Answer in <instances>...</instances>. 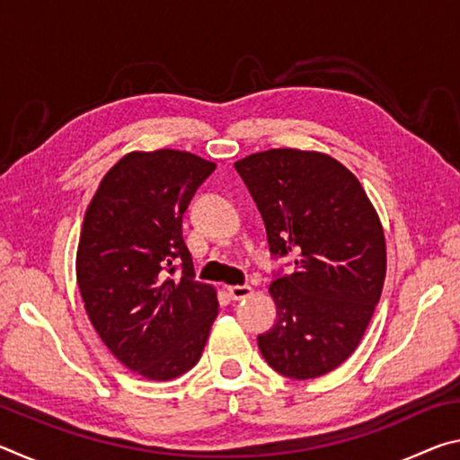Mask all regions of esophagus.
Instances as JSON below:
<instances>
[{
  "mask_svg": "<svg viewBox=\"0 0 460 460\" xmlns=\"http://www.w3.org/2000/svg\"><path fill=\"white\" fill-rule=\"evenodd\" d=\"M227 292L233 300H243L253 294V288L252 286H229Z\"/></svg>",
  "mask_w": 460,
  "mask_h": 460,
  "instance_id": "34e87169",
  "label": "esophagus"
}]
</instances>
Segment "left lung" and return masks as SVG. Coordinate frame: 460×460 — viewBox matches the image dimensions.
Listing matches in <instances>:
<instances>
[{
	"instance_id": "8db88e82",
	"label": "left lung",
	"mask_w": 460,
	"mask_h": 460,
	"mask_svg": "<svg viewBox=\"0 0 460 460\" xmlns=\"http://www.w3.org/2000/svg\"><path fill=\"white\" fill-rule=\"evenodd\" d=\"M266 223L270 252L294 255L271 282L274 329L258 345L271 369L314 379L359 347L385 279V235L351 170L323 152L276 147L235 162Z\"/></svg>"
}]
</instances>
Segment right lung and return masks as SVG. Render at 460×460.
<instances>
[{"instance_id":"add662e5","label":"right lung","mask_w":460,"mask_h":460,"mask_svg":"<svg viewBox=\"0 0 460 460\" xmlns=\"http://www.w3.org/2000/svg\"><path fill=\"white\" fill-rule=\"evenodd\" d=\"M215 162L181 150L129 152L84 213L76 284L91 324L118 361L150 381L199 363L219 314L213 286L194 279L182 215ZM178 261L183 278L170 279Z\"/></svg>"}]
</instances>
